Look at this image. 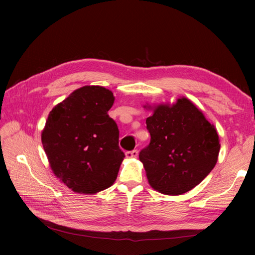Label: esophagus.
Listing matches in <instances>:
<instances>
[{"instance_id":"obj_1","label":"esophagus","mask_w":255,"mask_h":255,"mask_svg":"<svg viewBox=\"0 0 255 255\" xmlns=\"http://www.w3.org/2000/svg\"><path fill=\"white\" fill-rule=\"evenodd\" d=\"M137 155H138V151L137 150L126 152V157L127 158H135V157H137Z\"/></svg>"}]
</instances>
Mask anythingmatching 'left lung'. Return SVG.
Here are the masks:
<instances>
[{
  "instance_id": "1",
  "label": "left lung",
  "mask_w": 255,
  "mask_h": 255,
  "mask_svg": "<svg viewBox=\"0 0 255 255\" xmlns=\"http://www.w3.org/2000/svg\"><path fill=\"white\" fill-rule=\"evenodd\" d=\"M150 144L139 153L150 186L160 194L179 196L208 175L218 160L220 143L215 127L187 98L174 104L143 106Z\"/></svg>"
}]
</instances>
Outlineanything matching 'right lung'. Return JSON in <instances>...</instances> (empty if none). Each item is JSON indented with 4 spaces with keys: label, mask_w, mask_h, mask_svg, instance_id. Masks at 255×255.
Instances as JSON below:
<instances>
[{
    "label": "right lung",
    "mask_w": 255,
    "mask_h": 255,
    "mask_svg": "<svg viewBox=\"0 0 255 255\" xmlns=\"http://www.w3.org/2000/svg\"><path fill=\"white\" fill-rule=\"evenodd\" d=\"M115 97L102 86L74 90L50 112L41 141L53 173L74 192L97 194L117 179L125 153L109 112Z\"/></svg>",
    "instance_id": "right-lung-1"
}]
</instances>
